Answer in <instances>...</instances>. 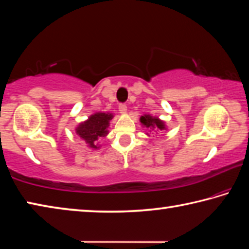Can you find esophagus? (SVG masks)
Wrapping results in <instances>:
<instances>
[{"label": "esophagus", "mask_w": 249, "mask_h": 249, "mask_svg": "<svg viewBox=\"0 0 249 249\" xmlns=\"http://www.w3.org/2000/svg\"><path fill=\"white\" fill-rule=\"evenodd\" d=\"M119 108H120V112L124 114V113H126V111H127V105H126L125 103H121L119 105Z\"/></svg>", "instance_id": "obj_1"}]
</instances>
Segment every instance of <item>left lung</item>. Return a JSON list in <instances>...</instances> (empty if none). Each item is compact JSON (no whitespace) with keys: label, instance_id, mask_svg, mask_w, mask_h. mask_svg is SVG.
<instances>
[{"label":"left lung","instance_id":"left-lung-1","mask_svg":"<svg viewBox=\"0 0 249 249\" xmlns=\"http://www.w3.org/2000/svg\"><path fill=\"white\" fill-rule=\"evenodd\" d=\"M141 123L146 126L147 128L151 130H162L165 129V123L160 121L157 117H153L150 115H144L141 117Z\"/></svg>","mask_w":249,"mask_h":249}]
</instances>
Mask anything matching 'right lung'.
<instances>
[{
  "mask_svg": "<svg viewBox=\"0 0 249 249\" xmlns=\"http://www.w3.org/2000/svg\"><path fill=\"white\" fill-rule=\"evenodd\" d=\"M112 119L113 115L109 113H95L89 117V120L80 124L75 128V132L91 148H98L95 142L100 137L107 136L108 122Z\"/></svg>",
  "mask_w": 249,
  "mask_h": 249,
  "instance_id": "1",
  "label": "right lung"
}]
</instances>
